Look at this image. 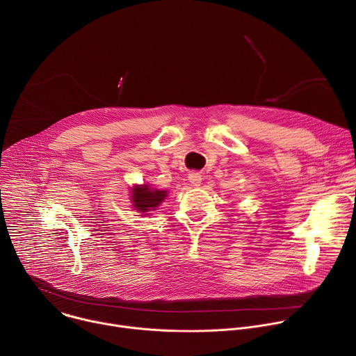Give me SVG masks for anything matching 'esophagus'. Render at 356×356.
<instances>
[{"instance_id": "esophagus-1", "label": "esophagus", "mask_w": 356, "mask_h": 356, "mask_svg": "<svg viewBox=\"0 0 356 356\" xmlns=\"http://www.w3.org/2000/svg\"><path fill=\"white\" fill-rule=\"evenodd\" d=\"M188 180H190V183H191L193 186H200V184H201L202 177H201V175H200V173H197V172H191V173L188 175Z\"/></svg>"}]
</instances>
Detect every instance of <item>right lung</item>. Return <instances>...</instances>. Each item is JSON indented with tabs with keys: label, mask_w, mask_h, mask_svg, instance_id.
<instances>
[{
	"label": "right lung",
	"mask_w": 356,
	"mask_h": 356,
	"mask_svg": "<svg viewBox=\"0 0 356 356\" xmlns=\"http://www.w3.org/2000/svg\"><path fill=\"white\" fill-rule=\"evenodd\" d=\"M165 197H166V191L152 190V188H149V186H136L132 190L134 207L139 213H147L150 210H155L165 200ZM143 216H146V214H143Z\"/></svg>",
	"instance_id": "right-lung-1"
}]
</instances>
